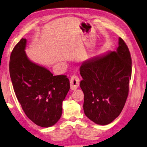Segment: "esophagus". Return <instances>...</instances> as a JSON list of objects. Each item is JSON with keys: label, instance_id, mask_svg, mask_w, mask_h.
<instances>
[{"label": "esophagus", "instance_id": "esophagus-1", "mask_svg": "<svg viewBox=\"0 0 147 147\" xmlns=\"http://www.w3.org/2000/svg\"><path fill=\"white\" fill-rule=\"evenodd\" d=\"M70 84H71V89L74 90L78 88L80 84V80L76 75H73L70 79Z\"/></svg>", "mask_w": 147, "mask_h": 147}]
</instances>
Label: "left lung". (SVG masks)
<instances>
[{"label":"left lung","instance_id":"left-lung-1","mask_svg":"<svg viewBox=\"0 0 147 147\" xmlns=\"http://www.w3.org/2000/svg\"><path fill=\"white\" fill-rule=\"evenodd\" d=\"M118 45L116 51L84 62L80 68L84 111L97 124H109L117 118L129 92L131 55L122 38Z\"/></svg>","mask_w":147,"mask_h":147}]
</instances>
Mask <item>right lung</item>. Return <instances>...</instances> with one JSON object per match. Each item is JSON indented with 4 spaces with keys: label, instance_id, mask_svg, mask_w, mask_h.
I'll return each instance as SVG.
<instances>
[{
    "label": "right lung",
    "instance_id": "obj_1",
    "mask_svg": "<svg viewBox=\"0 0 147 147\" xmlns=\"http://www.w3.org/2000/svg\"><path fill=\"white\" fill-rule=\"evenodd\" d=\"M26 43L22 38L11 53L9 70L13 90L27 117L39 126L50 127L61 118L69 80L66 75L53 76L30 61L25 52Z\"/></svg>",
    "mask_w": 147,
    "mask_h": 147
}]
</instances>
